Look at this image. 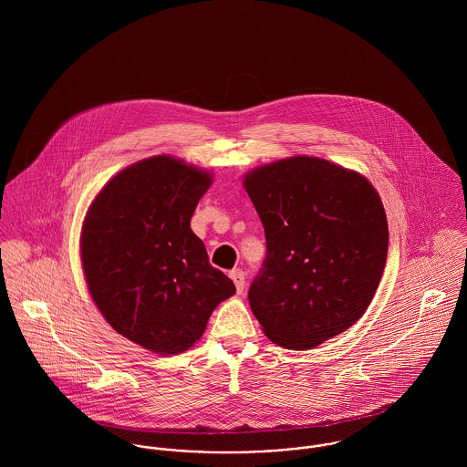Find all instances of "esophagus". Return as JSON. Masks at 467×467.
<instances>
[{"instance_id": "esophagus-1", "label": "esophagus", "mask_w": 467, "mask_h": 467, "mask_svg": "<svg viewBox=\"0 0 467 467\" xmlns=\"http://www.w3.org/2000/svg\"><path fill=\"white\" fill-rule=\"evenodd\" d=\"M230 278L234 280L237 293H239V295H243V291H244V284H246V280H244V273H243L241 269H232V271H230Z\"/></svg>"}]
</instances>
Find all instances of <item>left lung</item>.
Here are the masks:
<instances>
[{"instance_id": "8db88e82", "label": "left lung", "mask_w": 467, "mask_h": 467, "mask_svg": "<svg viewBox=\"0 0 467 467\" xmlns=\"http://www.w3.org/2000/svg\"><path fill=\"white\" fill-rule=\"evenodd\" d=\"M266 234L265 266L248 291L263 333L306 350L352 327L370 306L389 252L374 185L317 156H291L243 178Z\"/></svg>"}]
</instances>
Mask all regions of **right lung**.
Here are the masks:
<instances>
[{"mask_svg": "<svg viewBox=\"0 0 467 467\" xmlns=\"http://www.w3.org/2000/svg\"><path fill=\"white\" fill-rule=\"evenodd\" d=\"M210 185L208 171L150 156L115 174L82 223L80 263L95 306L117 333L154 354L191 348L235 293L191 228Z\"/></svg>", "mask_w": 467, "mask_h": 467, "instance_id": "obj_1", "label": "right lung"}]
</instances>
